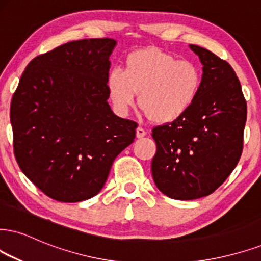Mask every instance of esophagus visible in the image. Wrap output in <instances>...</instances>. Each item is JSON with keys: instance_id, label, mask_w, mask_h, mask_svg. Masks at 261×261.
Here are the masks:
<instances>
[{"instance_id": "1", "label": "esophagus", "mask_w": 261, "mask_h": 261, "mask_svg": "<svg viewBox=\"0 0 261 261\" xmlns=\"http://www.w3.org/2000/svg\"><path fill=\"white\" fill-rule=\"evenodd\" d=\"M146 136V130L143 127L137 128V138H144Z\"/></svg>"}]
</instances>
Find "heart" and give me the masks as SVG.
<instances>
[{"label":"heart","instance_id":"heart-1","mask_svg":"<svg viewBox=\"0 0 261 261\" xmlns=\"http://www.w3.org/2000/svg\"><path fill=\"white\" fill-rule=\"evenodd\" d=\"M202 87V73L194 63L179 60L159 48L129 53L124 69L114 67L108 75V88L115 108L127 112L136 104L150 121L169 123L191 108Z\"/></svg>","mask_w":261,"mask_h":261}]
</instances>
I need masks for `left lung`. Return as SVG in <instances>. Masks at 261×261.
Listing matches in <instances>:
<instances>
[{"mask_svg": "<svg viewBox=\"0 0 261 261\" xmlns=\"http://www.w3.org/2000/svg\"><path fill=\"white\" fill-rule=\"evenodd\" d=\"M203 64L199 94L178 120L156 125L152 178L173 199L208 196L229 178L243 151L247 101L236 72L205 48L190 44Z\"/></svg>", "mask_w": 261, "mask_h": 261, "instance_id": "obj_1", "label": "left lung"}]
</instances>
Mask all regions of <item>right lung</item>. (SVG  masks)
Returning <instances> with one entry per match:
<instances>
[{"mask_svg":"<svg viewBox=\"0 0 261 261\" xmlns=\"http://www.w3.org/2000/svg\"><path fill=\"white\" fill-rule=\"evenodd\" d=\"M115 44L112 38H86L37 56L13 94L15 160L56 201L94 197L116 157L136 138L137 122L116 116L108 104Z\"/></svg>","mask_w":261,"mask_h":261,"instance_id":"1","label":"right lung"}]
</instances>
